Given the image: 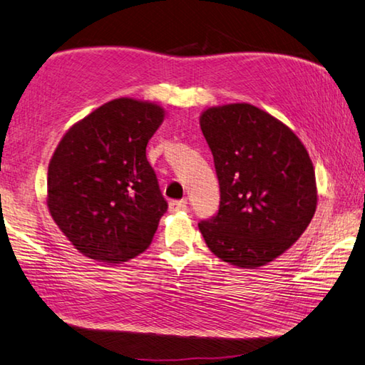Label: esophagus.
<instances>
[{
	"mask_svg": "<svg viewBox=\"0 0 365 365\" xmlns=\"http://www.w3.org/2000/svg\"><path fill=\"white\" fill-rule=\"evenodd\" d=\"M188 209V202L182 200V201H170L169 202V212L172 214H177V212H183Z\"/></svg>",
	"mask_w": 365,
	"mask_h": 365,
	"instance_id": "1",
	"label": "esophagus"
}]
</instances>
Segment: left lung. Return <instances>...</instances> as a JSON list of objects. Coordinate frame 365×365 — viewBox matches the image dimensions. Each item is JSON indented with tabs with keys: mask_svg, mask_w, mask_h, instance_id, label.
I'll list each match as a JSON object with an SVG mask.
<instances>
[{
	"mask_svg": "<svg viewBox=\"0 0 365 365\" xmlns=\"http://www.w3.org/2000/svg\"><path fill=\"white\" fill-rule=\"evenodd\" d=\"M200 125L220 183V207L197 223L212 254L237 268L282 255L313 218V163L294 130L250 103L205 108Z\"/></svg>",
	"mask_w": 365,
	"mask_h": 365,
	"instance_id": "1",
	"label": "left lung"
}]
</instances>
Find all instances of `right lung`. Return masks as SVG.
Returning a JSON list of instances; mask_svg holds the SVG:
<instances>
[{
    "label": "right lung",
    "instance_id": "add662e5",
    "mask_svg": "<svg viewBox=\"0 0 365 365\" xmlns=\"http://www.w3.org/2000/svg\"><path fill=\"white\" fill-rule=\"evenodd\" d=\"M164 115L155 102L115 98L73 124L51 158L49 214L92 260L128 262L153 240L168 202L147 143Z\"/></svg>",
    "mask_w": 365,
    "mask_h": 365
}]
</instances>
